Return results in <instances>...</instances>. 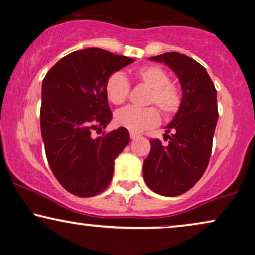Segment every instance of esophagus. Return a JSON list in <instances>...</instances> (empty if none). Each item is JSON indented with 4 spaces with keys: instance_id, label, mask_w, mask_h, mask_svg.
<instances>
[{
    "instance_id": "34e87169",
    "label": "esophagus",
    "mask_w": 255,
    "mask_h": 255,
    "mask_svg": "<svg viewBox=\"0 0 255 255\" xmlns=\"http://www.w3.org/2000/svg\"><path fill=\"white\" fill-rule=\"evenodd\" d=\"M129 135H130V138L131 139H134V138H136V137H138V134H136V132H132V131H130V134H129Z\"/></svg>"
}]
</instances>
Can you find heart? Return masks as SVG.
<instances>
[{
  "label": "heart",
  "instance_id": "b5f03b06",
  "mask_svg": "<svg viewBox=\"0 0 255 255\" xmlns=\"http://www.w3.org/2000/svg\"><path fill=\"white\" fill-rule=\"evenodd\" d=\"M132 76L136 83L150 89L146 105H155L165 118L173 117L178 112L181 106V92L177 85L171 83L168 74L163 68L153 64L143 66L136 69ZM105 92L111 103L123 105L128 99L130 85L123 74L116 73L107 78ZM156 109L153 106L146 109L126 107L118 111L114 121L118 126L132 132H139L155 127L159 123L160 116Z\"/></svg>",
  "mask_w": 255,
  "mask_h": 255
}]
</instances>
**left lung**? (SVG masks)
<instances>
[{
  "label": "left lung",
  "instance_id": "8db88e82",
  "mask_svg": "<svg viewBox=\"0 0 255 255\" xmlns=\"http://www.w3.org/2000/svg\"><path fill=\"white\" fill-rule=\"evenodd\" d=\"M177 74L182 89L181 106L166 127L172 131L167 145L150 139L149 156L143 162V179L157 194H184L202 177L209 163L218 120L217 91L204 67L185 54L164 53L150 57Z\"/></svg>",
  "mask_w": 255,
  "mask_h": 255
}]
</instances>
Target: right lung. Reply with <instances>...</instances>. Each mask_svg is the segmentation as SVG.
<instances>
[{
	"label": "right lung",
	"mask_w": 255,
	"mask_h": 255,
	"mask_svg": "<svg viewBox=\"0 0 255 255\" xmlns=\"http://www.w3.org/2000/svg\"><path fill=\"white\" fill-rule=\"evenodd\" d=\"M102 48L70 53L42 81L40 128L48 165L71 194L91 198L110 185L114 159L126 148L129 132L120 127L93 138L113 114L105 92L107 78L134 62Z\"/></svg>",
	"instance_id": "obj_1"
}]
</instances>
